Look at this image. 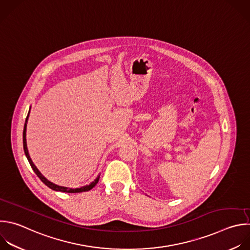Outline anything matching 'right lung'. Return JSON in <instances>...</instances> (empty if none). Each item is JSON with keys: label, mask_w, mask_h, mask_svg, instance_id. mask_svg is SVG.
Here are the masks:
<instances>
[{"label": "right lung", "mask_w": 250, "mask_h": 250, "mask_svg": "<svg viewBox=\"0 0 250 250\" xmlns=\"http://www.w3.org/2000/svg\"><path fill=\"white\" fill-rule=\"evenodd\" d=\"M29 113H30V110L28 112V115L26 117V120H25V124H24V127H23V134H22V138H23V150H24V153H25V156L31 166L32 170L34 171V173L37 175V177L42 181V183H44L48 188H50L51 189L53 190H56V191H61V192H67V193H77V192H84V191H88L90 189H92L99 182V179H100V176H98L91 184H89L88 186H84V187H81L79 188H64V187H60V186H57L53 183H51L50 181H48L40 172L39 170L36 168V166L33 164L30 156H29V153H28V150H27V145H26V125H27V121H28V117H29Z\"/></svg>", "instance_id": "obj_1"}]
</instances>
